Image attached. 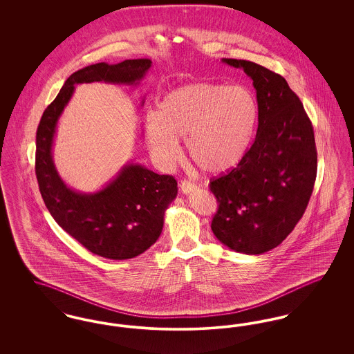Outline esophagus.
Instances as JSON below:
<instances>
[{
  "instance_id": "1",
  "label": "esophagus",
  "mask_w": 354,
  "mask_h": 354,
  "mask_svg": "<svg viewBox=\"0 0 354 354\" xmlns=\"http://www.w3.org/2000/svg\"><path fill=\"white\" fill-rule=\"evenodd\" d=\"M196 188V185L195 183H192V182H189V180H182V183H180V191L183 192V194H189V192H192L194 189Z\"/></svg>"
}]
</instances>
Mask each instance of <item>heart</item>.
I'll use <instances>...</instances> for the list:
<instances>
[{
    "label": "heart",
    "instance_id": "b5f03b06",
    "mask_svg": "<svg viewBox=\"0 0 354 354\" xmlns=\"http://www.w3.org/2000/svg\"><path fill=\"white\" fill-rule=\"evenodd\" d=\"M259 120V103L243 84L195 82L169 91L158 113L146 118V138L153 156L172 166L179 140L199 169L221 174L236 167L251 147Z\"/></svg>",
    "mask_w": 354,
    "mask_h": 354
}]
</instances>
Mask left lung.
<instances>
[{
  "label": "left lung",
  "instance_id": "left-lung-1",
  "mask_svg": "<svg viewBox=\"0 0 354 354\" xmlns=\"http://www.w3.org/2000/svg\"><path fill=\"white\" fill-rule=\"evenodd\" d=\"M223 62L251 77L259 126L244 159L209 182L219 203L211 230L236 252L260 254L281 244L303 218L317 175L315 133L280 74L251 61Z\"/></svg>",
  "mask_w": 354,
  "mask_h": 354
}]
</instances>
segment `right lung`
I'll use <instances>...</instances> for the list:
<instances>
[{"label": "right lung", "instance_id": "add662e5", "mask_svg": "<svg viewBox=\"0 0 354 354\" xmlns=\"http://www.w3.org/2000/svg\"><path fill=\"white\" fill-rule=\"evenodd\" d=\"M151 59L95 64L73 73L44 111L37 129L35 175L51 216L86 250L110 260H126L149 250L163 230L165 212L176 198L178 183L139 165H126L101 191L81 194L59 178L51 155L58 118L74 86L91 82L138 84Z\"/></svg>", "mask_w": 354, "mask_h": 354}]
</instances>
